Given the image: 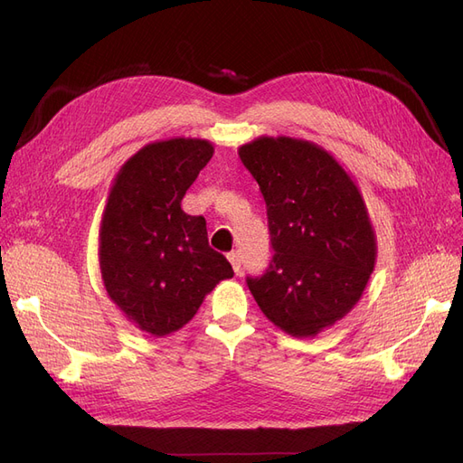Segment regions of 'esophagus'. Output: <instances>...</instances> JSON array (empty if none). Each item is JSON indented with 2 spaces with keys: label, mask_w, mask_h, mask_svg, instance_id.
<instances>
[{
  "label": "esophagus",
  "mask_w": 463,
  "mask_h": 463,
  "mask_svg": "<svg viewBox=\"0 0 463 463\" xmlns=\"http://www.w3.org/2000/svg\"><path fill=\"white\" fill-rule=\"evenodd\" d=\"M228 260H230V264H232L233 272H235V274H241V257H240V253H237V250H233V253L228 255Z\"/></svg>",
  "instance_id": "1"
}]
</instances>
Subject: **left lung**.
<instances>
[{
	"mask_svg": "<svg viewBox=\"0 0 463 463\" xmlns=\"http://www.w3.org/2000/svg\"><path fill=\"white\" fill-rule=\"evenodd\" d=\"M259 184L274 257L247 286L270 322L309 338L344 318L367 288L376 233L354 175L320 145L262 135L237 148Z\"/></svg>",
	"mask_w": 463,
	"mask_h": 463,
	"instance_id": "8db88e82",
	"label": "left lung"
}]
</instances>
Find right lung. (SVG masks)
Segmentation results:
<instances>
[{"label":"right lung","mask_w":463,"mask_h":463,"mask_svg":"<svg viewBox=\"0 0 463 463\" xmlns=\"http://www.w3.org/2000/svg\"><path fill=\"white\" fill-rule=\"evenodd\" d=\"M197 137L154 141L125 162L108 191L98 262L108 298L135 328L164 338L184 328L222 279L226 257L208 247L206 222L181 199L213 158Z\"/></svg>","instance_id":"1"}]
</instances>
